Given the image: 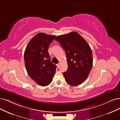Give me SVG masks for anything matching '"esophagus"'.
<instances>
[{
    "label": "esophagus",
    "instance_id": "34e87169",
    "mask_svg": "<svg viewBox=\"0 0 120 120\" xmlns=\"http://www.w3.org/2000/svg\"><path fill=\"white\" fill-rule=\"evenodd\" d=\"M56 65H57V67L58 68H59L60 66V63H58V64H56Z\"/></svg>",
    "mask_w": 120,
    "mask_h": 120
}]
</instances>
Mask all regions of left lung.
Listing matches in <instances>:
<instances>
[{
    "instance_id": "left-lung-1",
    "label": "left lung",
    "mask_w": 120,
    "mask_h": 120,
    "mask_svg": "<svg viewBox=\"0 0 120 120\" xmlns=\"http://www.w3.org/2000/svg\"><path fill=\"white\" fill-rule=\"evenodd\" d=\"M65 50L68 68L63 75L69 85L77 86L85 81L92 67V51L81 35L76 32L57 37Z\"/></svg>"
}]
</instances>
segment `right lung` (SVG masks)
Here are the masks:
<instances>
[{
    "instance_id": "1",
    "label": "right lung",
    "mask_w": 120,
    "mask_h": 120,
    "mask_svg": "<svg viewBox=\"0 0 120 120\" xmlns=\"http://www.w3.org/2000/svg\"><path fill=\"white\" fill-rule=\"evenodd\" d=\"M55 35L38 33L26 46L24 52V61L26 71L31 79L42 86L52 81L56 66L51 62L48 49Z\"/></svg>"
}]
</instances>
